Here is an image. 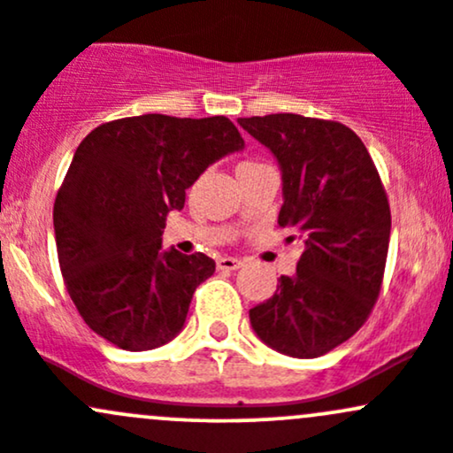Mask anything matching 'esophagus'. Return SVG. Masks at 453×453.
I'll use <instances>...</instances> for the list:
<instances>
[{
    "instance_id": "esophagus-1",
    "label": "esophagus",
    "mask_w": 453,
    "mask_h": 453,
    "mask_svg": "<svg viewBox=\"0 0 453 453\" xmlns=\"http://www.w3.org/2000/svg\"><path fill=\"white\" fill-rule=\"evenodd\" d=\"M218 268H220V270H237V268H242V259L220 257V259H218Z\"/></svg>"
}]
</instances>
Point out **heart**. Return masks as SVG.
<instances>
[{"instance_id":"b5f03b06","label":"heart","mask_w":453,"mask_h":453,"mask_svg":"<svg viewBox=\"0 0 453 453\" xmlns=\"http://www.w3.org/2000/svg\"><path fill=\"white\" fill-rule=\"evenodd\" d=\"M253 165H259V161H253V158H246V161H242L240 165H237V172L246 170V167H253Z\"/></svg>"}]
</instances>
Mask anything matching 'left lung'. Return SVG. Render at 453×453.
Instances as JSON below:
<instances>
[{"label":"left lung","mask_w":453,"mask_h":453,"mask_svg":"<svg viewBox=\"0 0 453 453\" xmlns=\"http://www.w3.org/2000/svg\"><path fill=\"white\" fill-rule=\"evenodd\" d=\"M240 126L273 150L283 172L279 226L303 242L296 273L250 314L255 334L292 357L347 342L380 296L390 204L362 139L334 119L274 113Z\"/></svg>","instance_id":"obj_1"}]
</instances>
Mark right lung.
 I'll list each match as a JSON object with an SVG mask.
<instances>
[{"instance_id": "add662e5", "label": "right lung", "mask_w": 453, "mask_h": 453, "mask_svg": "<svg viewBox=\"0 0 453 453\" xmlns=\"http://www.w3.org/2000/svg\"><path fill=\"white\" fill-rule=\"evenodd\" d=\"M242 146L225 115H137L82 139L56 194L54 233L65 288L88 329L124 351L161 347L183 329L216 261L161 250L165 218L213 161Z\"/></svg>"}]
</instances>
